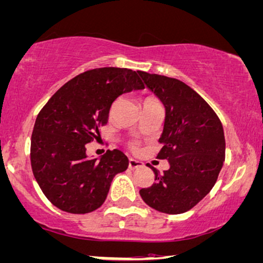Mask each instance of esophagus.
Returning <instances> with one entry per match:
<instances>
[{
  "mask_svg": "<svg viewBox=\"0 0 263 263\" xmlns=\"http://www.w3.org/2000/svg\"><path fill=\"white\" fill-rule=\"evenodd\" d=\"M128 166H129V168H130V170H137V168H140V167L144 166V163H142L141 161L134 160V158H129Z\"/></svg>",
  "mask_w": 263,
  "mask_h": 263,
  "instance_id": "esophagus-1",
  "label": "esophagus"
}]
</instances>
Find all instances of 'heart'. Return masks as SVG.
<instances>
[{
    "label": "heart",
    "instance_id": "obj_1",
    "mask_svg": "<svg viewBox=\"0 0 263 263\" xmlns=\"http://www.w3.org/2000/svg\"><path fill=\"white\" fill-rule=\"evenodd\" d=\"M128 147L130 148L132 151H138V148H139V146H138V142L135 141V140H130L128 142Z\"/></svg>",
    "mask_w": 263,
    "mask_h": 263
}]
</instances>
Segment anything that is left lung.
<instances>
[{"instance_id": "obj_1", "label": "left lung", "mask_w": 263, "mask_h": 263, "mask_svg": "<svg viewBox=\"0 0 263 263\" xmlns=\"http://www.w3.org/2000/svg\"><path fill=\"white\" fill-rule=\"evenodd\" d=\"M145 84L166 107L158 160L170 168L155 173V183L140 189L152 209L178 215L196 206L216 184L226 158L222 123L212 107L180 80L160 74L139 72Z\"/></svg>"}]
</instances>
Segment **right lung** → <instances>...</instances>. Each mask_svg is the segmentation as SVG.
Here are the masks:
<instances>
[{
	"mask_svg": "<svg viewBox=\"0 0 263 263\" xmlns=\"http://www.w3.org/2000/svg\"><path fill=\"white\" fill-rule=\"evenodd\" d=\"M138 73L116 67L89 69L61 86L39 112L31 134V170L57 209L92 212L105 202L113 177L128 168V157L119 150L89 160L86 144L99 139L117 97L144 89Z\"/></svg>",
	"mask_w": 263,
	"mask_h": 263,
	"instance_id": "obj_1",
	"label": "right lung"
}]
</instances>
